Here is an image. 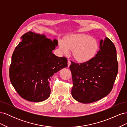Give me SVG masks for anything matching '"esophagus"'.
<instances>
[{"instance_id": "1", "label": "esophagus", "mask_w": 127, "mask_h": 127, "mask_svg": "<svg viewBox=\"0 0 127 127\" xmlns=\"http://www.w3.org/2000/svg\"><path fill=\"white\" fill-rule=\"evenodd\" d=\"M70 64H71L70 61L68 60V67H69V66H70Z\"/></svg>"}]
</instances>
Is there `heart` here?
I'll return each instance as SVG.
<instances>
[{"label": "heart", "mask_w": 127, "mask_h": 127, "mask_svg": "<svg viewBox=\"0 0 127 127\" xmlns=\"http://www.w3.org/2000/svg\"><path fill=\"white\" fill-rule=\"evenodd\" d=\"M59 49L63 54L72 50V56L79 63H86L96 55L99 48L98 41L85 34H74L65 37L58 43Z\"/></svg>", "instance_id": "1"}]
</instances>
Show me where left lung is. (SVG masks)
<instances>
[{
    "mask_svg": "<svg viewBox=\"0 0 127 127\" xmlns=\"http://www.w3.org/2000/svg\"><path fill=\"white\" fill-rule=\"evenodd\" d=\"M71 63V95L76 101L93 103L110 93L117 76L118 63L116 47L109 38L101 40L99 51L90 61Z\"/></svg>",
    "mask_w": 127,
    "mask_h": 127,
    "instance_id": "obj_1",
    "label": "left lung"
}]
</instances>
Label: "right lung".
Returning <instances> with one entry per match:
<instances>
[{
  "mask_svg": "<svg viewBox=\"0 0 127 127\" xmlns=\"http://www.w3.org/2000/svg\"><path fill=\"white\" fill-rule=\"evenodd\" d=\"M15 48L9 68L10 82L21 96L31 102H39L48 98L50 77L68 66L66 58L52 53L58 45L44 34L30 31L21 36Z\"/></svg>",
  "mask_w": 127,
  "mask_h": 127,
  "instance_id": "1",
  "label": "right lung"
}]
</instances>
